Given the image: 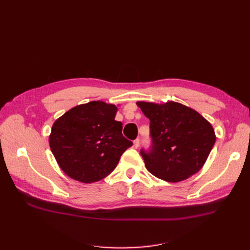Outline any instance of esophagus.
Listing matches in <instances>:
<instances>
[{"label": "esophagus", "instance_id": "1", "mask_svg": "<svg viewBox=\"0 0 250 250\" xmlns=\"http://www.w3.org/2000/svg\"><path fill=\"white\" fill-rule=\"evenodd\" d=\"M140 146V139H137L134 141V147L137 149Z\"/></svg>", "mask_w": 250, "mask_h": 250}]
</instances>
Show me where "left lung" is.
Instances as JSON below:
<instances>
[{"instance_id": "1", "label": "left lung", "mask_w": 250, "mask_h": 250, "mask_svg": "<svg viewBox=\"0 0 250 250\" xmlns=\"http://www.w3.org/2000/svg\"><path fill=\"white\" fill-rule=\"evenodd\" d=\"M137 105L150 120L152 148L141 151L148 171L168 182H179L199 172L216 142L212 125L178 102L138 101Z\"/></svg>"}]
</instances>
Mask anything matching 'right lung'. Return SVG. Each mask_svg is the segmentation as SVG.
I'll return each instance as SVG.
<instances>
[{"label": "right lung", "mask_w": 250, "mask_h": 250, "mask_svg": "<svg viewBox=\"0 0 250 250\" xmlns=\"http://www.w3.org/2000/svg\"><path fill=\"white\" fill-rule=\"evenodd\" d=\"M117 107L103 101L77 105L54 123L49 147L62 171L83 183L109 175L133 143L116 122Z\"/></svg>", "instance_id": "1"}]
</instances>
